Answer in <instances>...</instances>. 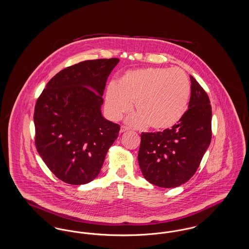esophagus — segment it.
<instances>
[{"label":"esophagus","mask_w":249,"mask_h":249,"mask_svg":"<svg viewBox=\"0 0 249 249\" xmlns=\"http://www.w3.org/2000/svg\"><path fill=\"white\" fill-rule=\"evenodd\" d=\"M126 130H128V129H127L125 126H121V128H120V133H122V132H125Z\"/></svg>","instance_id":"esophagus-1"}]
</instances>
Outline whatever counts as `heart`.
<instances>
[{
	"mask_svg": "<svg viewBox=\"0 0 249 249\" xmlns=\"http://www.w3.org/2000/svg\"><path fill=\"white\" fill-rule=\"evenodd\" d=\"M190 91V78L182 69H136L121 75L117 85L107 87L106 110L110 119L119 120L134 103L137 113L127 119L129 125L142 128L148 124L154 130H167L185 114Z\"/></svg>",
	"mask_w": 249,
	"mask_h": 249,
	"instance_id": "1",
	"label": "heart"
}]
</instances>
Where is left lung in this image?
<instances>
[{
	"label": "left lung",
	"instance_id": "obj_1",
	"mask_svg": "<svg viewBox=\"0 0 249 249\" xmlns=\"http://www.w3.org/2000/svg\"><path fill=\"white\" fill-rule=\"evenodd\" d=\"M189 109L171 129L142 132L138 162L142 176L155 186L176 188L193 177L211 138L212 108L208 95L190 75Z\"/></svg>",
	"mask_w": 249,
	"mask_h": 249
}]
</instances>
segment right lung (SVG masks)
Masks as SVG:
<instances>
[{"label": "right lung", "instance_id": "obj_1", "mask_svg": "<svg viewBox=\"0 0 249 249\" xmlns=\"http://www.w3.org/2000/svg\"><path fill=\"white\" fill-rule=\"evenodd\" d=\"M119 59L85 60L58 72L35 108L36 149L61 181L84 185L98 177L119 124L101 107L107 78Z\"/></svg>", "mask_w": 249, "mask_h": 249}]
</instances>
